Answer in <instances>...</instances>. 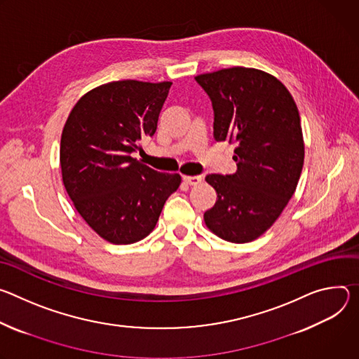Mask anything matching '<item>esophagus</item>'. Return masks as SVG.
<instances>
[{"instance_id": "1", "label": "esophagus", "mask_w": 359, "mask_h": 359, "mask_svg": "<svg viewBox=\"0 0 359 359\" xmlns=\"http://www.w3.org/2000/svg\"><path fill=\"white\" fill-rule=\"evenodd\" d=\"M184 181L188 184V185H198L203 182V178L200 175H185L184 177Z\"/></svg>"}]
</instances>
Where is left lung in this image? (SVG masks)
<instances>
[{
	"mask_svg": "<svg viewBox=\"0 0 359 359\" xmlns=\"http://www.w3.org/2000/svg\"><path fill=\"white\" fill-rule=\"evenodd\" d=\"M214 108V138L235 144L236 172L210 174L215 205L205 225L222 240L251 243L280 218L304 167L305 145L298 107L273 75L247 67L195 76Z\"/></svg>",
	"mask_w": 359,
	"mask_h": 359,
	"instance_id": "obj_1",
	"label": "left lung"
}]
</instances>
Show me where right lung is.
<instances>
[{
  "instance_id": "1",
  "label": "right lung",
  "mask_w": 359,
  "mask_h": 359,
  "mask_svg": "<svg viewBox=\"0 0 359 359\" xmlns=\"http://www.w3.org/2000/svg\"><path fill=\"white\" fill-rule=\"evenodd\" d=\"M170 81H112L76 101L61 134L62 184L83 219L105 241L134 244L155 228L180 174L158 172L131 154L156 131Z\"/></svg>"
}]
</instances>
